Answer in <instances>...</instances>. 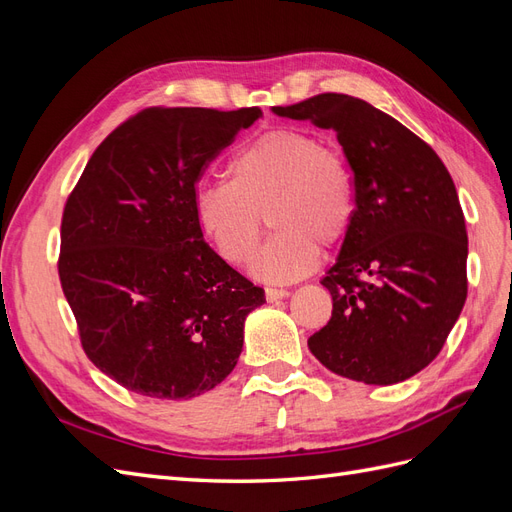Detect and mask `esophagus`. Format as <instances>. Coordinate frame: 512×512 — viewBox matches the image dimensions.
<instances>
[{
    "instance_id": "esophagus-1",
    "label": "esophagus",
    "mask_w": 512,
    "mask_h": 512,
    "mask_svg": "<svg viewBox=\"0 0 512 512\" xmlns=\"http://www.w3.org/2000/svg\"><path fill=\"white\" fill-rule=\"evenodd\" d=\"M288 290H284V288H267L265 290V297H267V301L269 303H275V301H282V299H286L288 297Z\"/></svg>"
}]
</instances>
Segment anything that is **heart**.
Wrapping results in <instances>:
<instances>
[{
  "label": "heart",
  "mask_w": 512,
  "mask_h": 512,
  "mask_svg": "<svg viewBox=\"0 0 512 512\" xmlns=\"http://www.w3.org/2000/svg\"><path fill=\"white\" fill-rule=\"evenodd\" d=\"M194 211L203 235L230 265L252 258L254 280L292 284L318 267L320 243L335 245L346 237L354 183L333 147L314 134L282 128L237 153L230 181L200 185ZM265 214L278 235L255 255Z\"/></svg>",
  "instance_id": "1"
}]
</instances>
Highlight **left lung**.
I'll return each instance as SVG.
<instances>
[{"label": "left lung", "instance_id": "8db88e82", "mask_svg": "<svg viewBox=\"0 0 512 512\" xmlns=\"http://www.w3.org/2000/svg\"><path fill=\"white\" fill-rule=\"evenodd\" d=\"M277 117L333 130L354 183V218L322 277L333 314L307 339L333 374L397 384L442 350L468 294V232L455 183L427 143L369 102L320 94Z\"/></svg>", "mask_w": 512, "mask_h": 512}]
</instances>
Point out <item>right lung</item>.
<instances>
[{"label": "right lung", "mask_w": 512, "mask_h": 512, "mask_svg": "<svg viewBox=\"0 0 512 512\" xmlns=\"http://www.w3.org/2000/svg\"><path fill=\"white\" fill-rule=\"evenodd\" d=\"M260 108H149L89 158L61 220L59 280L100 371L153 399L218 386L265 290L205 243L196 183Z\"/></svg>", "instance_id": "obj_1"}]
</instances>
